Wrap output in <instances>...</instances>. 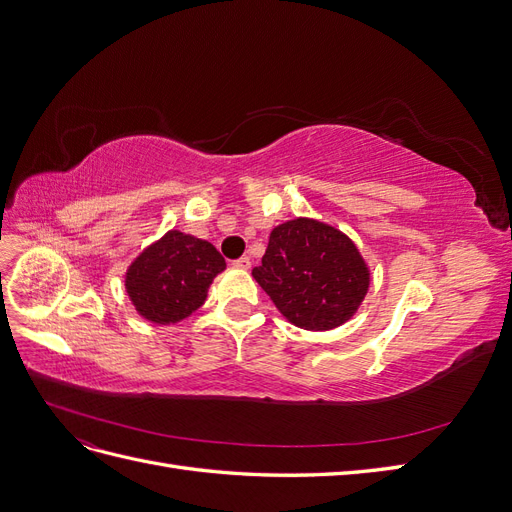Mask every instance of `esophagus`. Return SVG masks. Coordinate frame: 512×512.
Wrapping results in <instances>:
<instances>
[{
  "label": "esophagus",
  "mask_w": 512,
  "mask_h": 512,
  "mask_svg": "<svg viewBox=\"0 0 512 512\" xmlns=\"http://www.w3.org/2000/svg\"><path fill=\"white\" fill-rule=\"evenodd\" d=\"M232 265H235L237 269H243V271H247V269L252 267V260L247 258V256H241V258H237L235 262H232Z\"/></svg>",
  "instance_id": "34e87169"
}]
</instances>
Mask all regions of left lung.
<instances>
[{"instance_id":"1","label":"left lung","mask_w":512,"mask_h":512,"mask_svg":"<svg viewBox=\"0 0 512 512\" xmlns=\"http://www.w3.org/2000/svg\"><path fill=\"white\" fill-rule=\"evenodd\" d=\"M252 275L282 316L307 331L350 320L369 288V269L352 239L309 218L275 226Z\"/></svg>"}]
</instances>
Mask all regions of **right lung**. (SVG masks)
<instances>
[{
    "label": "right lung",
    "mask_w": 512,
    "mask_h": 512,
    "mask_svg": "<svg viewBox=\"0 0 512 512\" xmlns=\"http://www.w3.org/2000/svg\"><path fill=\"white\" fill-rule=\"evenodd\" d=\"M224 269L226 260L209 241L168 230L128 267L126 290L143 318L175 324L205 303L213 277Z\"/></svg>",
    "instance_id": "1"
}]
</instances>
